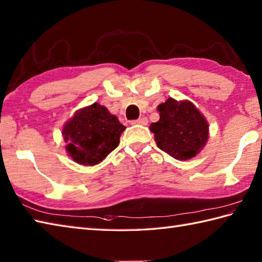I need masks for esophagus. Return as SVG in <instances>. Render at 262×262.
Returning <instances> with one entry per match:
<instances>
[{"label": "esophagus", "instance_id": "esophagus-1", "mask_svg": "<svg viewBox=\"0 0 262 262\" xmlns=\"http://www.w3.org/2000/svg\"><path fill=\"white\" fill-rule=\"evenodd\" d=\"M131 124L133 125H147L148 124V119L147 117H141V119L139 120H135V121H131Z\"/></svg>", "mask_w": 262, "mask_h": 262}]
</instances>
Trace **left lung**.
<instances>
[{
  "instance_id": "left-lung-1",
  "label": "left lung",
  "mask_w": 262,
  "mask_h": 262,
  "mask_svg": "<svg viewBox=\"0 0 262 262\" xmlns=\"http://www.w3.org/2000/svg\"><path fill=\"white\" fill-rule=\"evenodd\" d=\"M159 121L151 123L157 146L179 161L196 156L209 138V124L201 112L190 100L172 97L157 106Z\"/></svg>"
}]
</instances>
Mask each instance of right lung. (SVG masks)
Segmentation results:
<instances>
[{
  "mask_svg": "<svg viewBox=\"0 0 262 262\" xmlns=\"http://www.w3.org/2000/svg\"><path fill=\"white\" fill-rule=\"evenodd\" d=\"M125 126L105 106L94 103L78 110L62 129L66 150L84 166L101 163L119 146Z\"/></svg>",
  "mask_w": 262,
  "mask_h": 262,
  "instance_id": "obj_1",
  "label": "right lung"
}]
</instances>
